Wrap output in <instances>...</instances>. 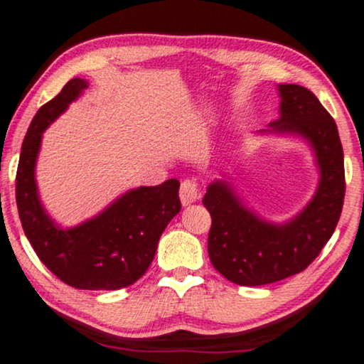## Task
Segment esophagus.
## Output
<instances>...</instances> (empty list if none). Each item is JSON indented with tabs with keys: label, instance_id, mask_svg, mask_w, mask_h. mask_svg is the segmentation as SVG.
<instances>
[{
	"label": "esophagus",
	"instance_id": "obj_1",
	"mask_svg": "<svg viewBox=\"0 0 364 364\" xmlns=\"http://www.w3.org/2000/svg\"><path fill=\"white\" fill-rule=\"evenodd\" d=\"M178 196H181V202L183 205H191L193 202L199 200L200 191H199V183H197L196 178H187V181H183Z\"/></svg>",
	"mask_w": 364,
	"mask_h": 364
}]
</instances>
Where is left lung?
Segmentation results:
<instances>
[{
	"instance_id": "left-lung-1",
	"label": "left lung",
	"mask_w": 364,
	"mask_h": 364,
	"mask_svg": "<svg viewBox=\"0 0 364 364\" xmlns=\"http://www.w3.org/2000/svg\"><path fill=\"white\" fill-rule=\"evenodd\" d=\"M281 117L269 134H294L308 140L319 167V183L304 210L286 224L262 220L242 204L228 181L207 187L209 257L225 279L239 286H264L304 271L331 239L343 210L344 155L338 127L313 92L279 85Z\"/></svg>"
}]
</instances>
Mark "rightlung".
Listing matches in <instances>:
<instances>
[{
    "instance_id": "add662e5",
    "label": "right lung",
    "mask_w": 364,
    "mask_h": 364,
    "mask_svg": "<svg viewBox=\"0 0 364 364\" xmlns=\"http://www.w3.org/2000/svg\"><path fill=\"white\" fill-rule=\"evenodd\" d=\"M88 87L73 78L31 120L16 172V205L28 240L40 261L65 284L88 291L132 286L147 272L162 232L181 210L176 178L139 187L119 197L87 223L72 229L56 225L38 197L35 164L41 135Z\"/></svg>"
}]
</instances>
